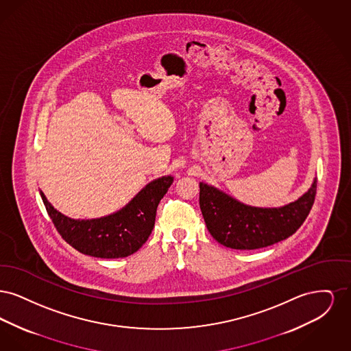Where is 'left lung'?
I'll return each instance as SVG.
<instances>
[{"label":"left lung","instance_id":"8db88e82","mask_svg":"<svg viewBox=\"0 0 351 351\" xmlns=\"http://www.w3.org/2000/svg\"><path fill=\"white\" fill-rule=\"evenodd\" d=\"M317 180L301 197L280 208H258L239 202L217 188L200 183V209L218 243L235 250H255L295 233L308 217Z\"/></svg>","mask_w":351,"mask_h":351}]
</instances>
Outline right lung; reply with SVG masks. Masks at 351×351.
Returning <instances> with one entry per match:
<instances>
[{
	"label": "right lung",
	"instance_id": "1",
	"mask_svg": "<svg viewBox=\"0 0 351 351\" xmlns=\"http://www.w3.org/2000/svg\"><path fill=\"white\" fill-rule=\"evenodd\" d=\"M172 182L171 175L155 179L121 210L93 219L67 217L51 205L42 191L40 197L56 230L73 249L95 258L116 259L132 255L149 239L156 208Z\"/></svg>",
	"mask_w": 351,
	"mask_h": 351
}]
</instances>
